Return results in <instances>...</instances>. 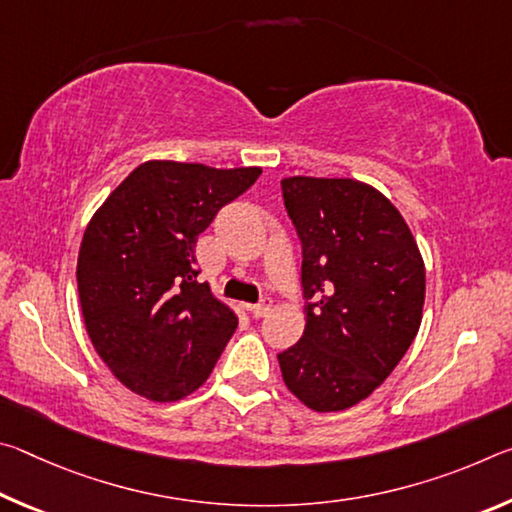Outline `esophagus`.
I'll list each match as a JSON object with an SVG mask.
<instances>
[{"mask_svg":"<svg viewBox=\"0 0 512 512\" xmlns=\"http://www.w3.org/2000/svg\"><path fill=\"white\" fill-rule=\"evenodd\" d=\"M271 307H273V300L264 298L262 302H257V305H248L246 309H248L250 314H253L255 318H262V316H266V314H268V311H271Z\"/></svg>","mask_w":512,"mask_h":512,"instance_id":"obj_1","label":"esophagus"}]
</instances>
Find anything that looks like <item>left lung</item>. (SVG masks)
Listing matches in <instances>:
<instances>
[{
  "label": "left lung",
  "mask_w": 512,
  "mask_h": 512,
  "mask_svg": "<svg viewBox=\"0 0 512 512\" xmlns=\"http://www.w3.org/2000/svg\"><path fill=\"white\" fill-rule=\"evenodd\" d=\"M302 241L305 332L277 354L311 411H345L384 384L418 334L424 262L400 210L354 178H282Z\"/></svg>",
  "instance_id": "left-lung-1"
}]
</instances>
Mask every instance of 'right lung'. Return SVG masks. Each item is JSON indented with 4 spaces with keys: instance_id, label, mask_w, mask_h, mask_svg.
<instances>
[{
    "instance_id": "1",
    "label": "right lung",
    "mask_w": 512,
    "mask_h": 512,
    "mask_svg": "<svg viewBox=\"0 0 512 512\" xmlns=\"http://www.w3.org/2000/svg\"><path fill=\"white\" fill-rule=\"evenodd\" d=\"M262 167L149 160L112 189L76 262L85 329L128 391L178 402L210 377L237 314L196 280V239Z\"/></svg>"
}]
</instances>
